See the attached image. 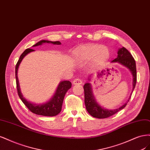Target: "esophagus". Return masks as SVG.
I'll return each mask as SVG.
<instances>
[{"label": "esophagus", "mask_w": 150, "mask_h": 150, "mask_svg": "<svg viewBox=\"0 0 150 150\" xmlns=\"http://www.w3.org/2000/svg\"><path fill=\"white\" fill-rule=\"evenodd\" d=\"M82 83H83V82H82L81 80L80 79H76L73 81V84L74 85H80Z\"/></svg>", "instance_id": "obj_1"}]
</instances>
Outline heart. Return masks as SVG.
Masks as SVG:
<instances>
[{"label": "heart", "mask_w": 150, "mask_h": 150, "mask_svg": "<svg viewBox=\"0 0 150 150\" xmlns=\"http://www.w3.org/2000/svg\"><path fill=\"white\" fill-rule=\"evenodd\" d=\"M110 55L108 48L100 44H88L76 48L72 52L76 62H86L91 60L93 65H99L107 60Z\"/></svg>", "instance_id": "b5f03b06"}]
</instances>
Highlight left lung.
I'll return each instance as SVG.
<instances>
[{
	"label": "left lung",
	"instance_id": "left-lung-1",
	"mask_svg": "<svg viewBox=\"0 0 150 150\" xmlns=\"http://www.w3.org/2000/svg\"><path fill=\"white\" fill-rule=\"evenodd\" d=\"M111 63H118V64H120L129 69L133 76V92L137 83V69L136 63H135V60L132 54H130L127 49H125V47H123L122 48H120V49H118L117 57L111 62ZM90 78V76L88 77L89 81L91 80ZM83 88L85 93V104L86 109L90 115L97 118H108L117 113L121 110L123 109L126 107L132 94V92L128 100L124 105L121 106L120 107L114 110H109L103 108V107H101L97 103L93 95L92 87H91V85L90 83H89V82L86 83L83 86Z\"/></svg>",
	"mask_w": 150,
	"mask_h": 150
}]
</instances>
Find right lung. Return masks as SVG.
<instances>
[{
  "label": "right lung",
  "instance_id": "add662e5",
  "mask_svg": "<svg viewBox=\"0 0 150 150\" xmlns=\"http://www.w3.org/2000/svg\"><path fill=\"white\" fill-rule=\"evenodd\" d=\"M43 43H52L54 45H60L61 43L59 41L56 42H52L49 40H42L33 45V47H37L38 45H41ZM35 51L34 50L31 49H27L24 51L22 55H21L20 58L17 63L16 66V84H17V92L19 97L22 101V102L25 105L26 107L30 110L31 112L33 113L38 115H42V116H46V117H54L56 116L62 110V103L64 101V96L67 91H68L71 87V83L70 81H60L59 85L57 86V88L55 91L54 95H53L52 97L47 102L43 103H34L30 102V101H28L27 99L23 96L22 93H21L20 85H19V81L17 76V71L18 67L20 65L22 60L29 53Z\"/></svg>",
  "mask_w": 150,
  "mask_h": 150
}]
</instances>
